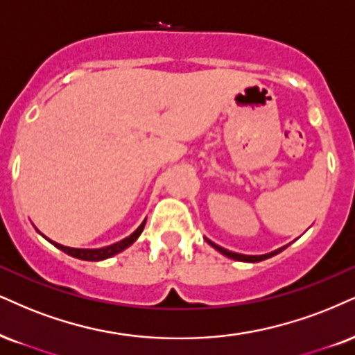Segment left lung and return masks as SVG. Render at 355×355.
I'll list each match as a JSON object with an SVG mask.
<instances>
[{"label":"left lung","instance_id":"obj_1","mask_svg":"<svg viewBox=\"0 0 355 355\" xmlns=\"http://www.w3.org/2000/svg\"><path fill=\"white\" fill-rule=\"evenodd\" d=\"M205 240H207V243L211 245V247L216 248L217 252H220L222 255L229 257V258H232V260H239V261H248V263H257V261L266 260V258H271V257H273V255H278L279 252H283L284 248L288 247V245H284V247L278 248V250H273V252H270V253H265V255H243V253H235V252H230V250H227V248L220 247V245H217V243L211 242V240H209V239H205Z\"/></svg>","mask_w":355,"mask_h":355}]
</instances>
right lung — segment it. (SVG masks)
I'll return each instance as SVG.
<instances>
[{
    "label": "right lung",
    "mask_w": 355,
    "mask_h": 355,
    "mask_svg": "<svg viewBox=\"0 0 355 355\" xmlns=\"http://www.w3.org/2000/svg\"><path fill=\"white\" fill-rule=\"evenodd\" d=\"M144 224H146V218L141 222V225L138 227L137 230L133 232V234L130 235V237H126L123 240H120V242L113 243V245H108V247H102V248H73V247H65V245H60V243H55L52 242L46 237V235H42L44 239L49 240V242L54 245V247L59 248V250H62L64 253H67V255H71L73 258H78V260H85V261H100V260H105V258H110L113 255H116V253L123 252L125 248H128L131 243L137 240L139 235H141V232L144 229ZM41 234V232H39Z\"/></svg>",
    "instance_id": "right-lung-1"
}]
</instances>
